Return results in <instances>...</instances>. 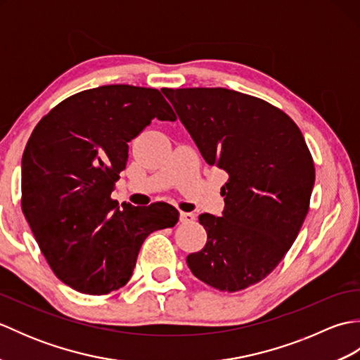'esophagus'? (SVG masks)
<instances>
[{"instance_id":"obj_1","label":"esophagus","mask_w":360,"mask_h":360,"mask_svg":"<svg viewBox=\"0 0 360 360\" xmlns=\"http://www.w3.org/2000/svg\"><path fill=\"white\" fill-rule=\"evenodd\" d=\"M179 221H181V223H184V224L193 223L195 215H193V213H190V212H179Z\"/></svg>"}]
</instances>
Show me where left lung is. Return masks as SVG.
Instances as JSON below:
<instances>
[{
    "label": "left lung",
    "instance_id": "1",
    "mask_svg": "<svg viewBox=\"0 0 360 360\" xmlns=\"http://www.w3.org/2000/svg\"><path fill=\"white\" fill-rule=\"evenodd\" d=\"M209 165L227 172L223 217L200 215L204 249L187 257L196 278L236 292L286 255L309 210L316 170L288 114L226 88H162Z\"/></svg>",
    "mask_w": 360,
    "mask_h": 360
}]
</instances>
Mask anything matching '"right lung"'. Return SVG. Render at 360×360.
<instances>
[{"instance_id":"right-lung-1","label":"right lung","mask_w":360,"mask_h":360,"mask_svg":"<svg viewBox=\"0 0 360 360\" xmlns=\"http://www.w3.org/2000/svg\"><path fill=\"white\" fill-rule=\"evenodd\" d=\"M153 119L176 120L155 88L106 85L65 98L38 122L21 162V209L65 285L102 295L125 286L145 238L179 212L111 200L128 142Z\"/></svg>"}]
</instances>
